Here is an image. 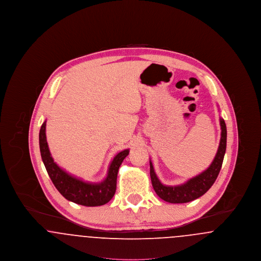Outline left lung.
<instances>
[{
	"instance_id": "8db88e82",
	"label": "left lung",
	"mask_w": 261,
	"mask_h": 261,
	"mask_svg": "<svg viewBox=\"0 0 261 261\" xmlns=\"http://www.w3.org/2000/svg\"><path fill=\"white\" fill-rule=\"evenodd\" d=\"M221 126V138L216 155L211 162L210 167L203 172L191 178L186 183L177 186H165L163 185L154 172L152 163L149 161V174L151 184L154 192L161 199L170 203H185L198 199L204 195L215 182L218 174L220 172L224 155L226 151L227 143V129L225 121L220 118Z\"/></svg>"
}]
</instances>
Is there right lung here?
I'll list each match as a JSON object with an SVG mask.
<instances>
[{
    "label": "right lung",
    "instance_id": "1",
    "mask_svg": "<svg viewBox=\"0 0 261 261\" xmlns=\"http://www.w3.org/2000/svg\"><path fill=\"white\" fill-rule=\"evenodd\" d=\"M39 145L42 161L51 182L62 196L77 204L85 206H99L109 202L115 194L116 179L119 166L129 154V149L117 153L109 167L107 178L100 183H89L65 172L50 155L46 138V121L41 126Z\"/></svg>",
    "mask_w": 261,
    "mask_h": 261
}]
</instances>
